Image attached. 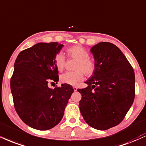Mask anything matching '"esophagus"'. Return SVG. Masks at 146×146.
Listing matches in <instances>:
<instances>
[{
    "instance_id": "esophagus-1",
    "label": "esophagus",
    "mask_w": 146,
    "mask_h": 146,
    "mask_svg": "<svg viewBox=\"0 0 146 146\" xmlns=\"http://www.w3.org/2000/svg\"><path fill=\"white\" fill-rule=\"evenodd\" d=\"M73 90H74V91H77V90H78V88H77L76 86H73Z\"/></svg>"
}]
</instances>
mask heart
Returning <instances> with one entry per match:
<instances>
[{"label":"heart","mask_w":146,"mask_h":146,"mask_svg":"<svg viewBox=\"0 0 146 146\" xmlns=\"http://www.w3.org/2000/svg\"><path fill=\"white\" fill-rule=\"evenodd\" d=\"M68 56L71 58L78 59L75 64V71H67L60 77L62 84L76 85L80 81L83 80L84 73L88 77L94 74L96 65L94 61L89 58V54L84 47L81 45H74L66 50ZM54 64L58 71H62L66 65V58L64 54L59 52L54 57Z\"/></svg>","instance_id":"heart-1"}]
</instances>
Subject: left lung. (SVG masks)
Returning <instances> with one entry per match:
<instances>
[{
  "mask_svg": "<svg viewBox=\"0 0 146 146\" xmlns=\"http://www.w3.org/2000/svg\"><path fill=\"white\" fill-rule=\"evenodd\" d=\"M96 69L85 82L88 87L78 89L82 94L80 110L86 122L105 131L123 120L134 101L135 73L117 46L101 42L91 48Z\"/></svg>",
  "mask_w": 146,
  "mask_h": 146,
  "instance_id": "obj_1",
  "label": "left lung"
}]
</instances>
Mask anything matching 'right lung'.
<instances>
[{
    "mask_svg": "<svg viewBox=\"0 0 146 146\" xmlns=\"http://www.w3.org/2000/svg\"><path fill=\"white\" fill-rule=\"evenodd\" d=\"M62 47L57 42L36 43L22 51L15 61L10 82L14 108L33 129L46 131L57 125L74 91L66 84L49 87L59 80L54 57Z\"/></svg>",
    "mask_w": 146,
    "mask_h": 146,
    "instance_id": "obj_1",
    "label": "right lung"
}]
</instances>
